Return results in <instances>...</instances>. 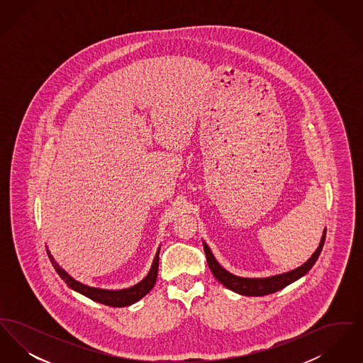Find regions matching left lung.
Segmentation results:
<instances>
[{"label":"left lung","instance_id":"8db88e82","mask_svg":"<svg viewBox=\"0 0 363 363\" xmlns=\"http://www.w3.org/2000/svg\"><path fill=\"white\" fill-rule=\"evenodd\" d=\"M325 234H327V228L324 230V234L321 237L318 247L315 249V252L311 255V259H308L306 262H303L301 267L295 268L290 272H284V274H279L275 277H242L233 275L228 271H225V268L216 261L211 249L208 247L207 243L203 242V245H204L208 267H209L211 272L213 274V277L218 279V281H220L225 287L234 293L247 295V296H262V295L277 293L279 290L294 283L295 280L305 277L311 271V267L315 264V261L323 250V246L325 242Z\"/></svg>","mask_w":363,"mask_h":363}]
</instances>
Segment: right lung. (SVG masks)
<instances>
[{
	"label": "right lung",
	"mask_w": 363,
	"mask_h": 363,
	"mask_svg": "<svg viewBox=\"0 0 363 363\" xmlns=\"http://www.w3.org/2000/svg\"><path fill=\"white\" fill-rule=\"evenodd\" d=\"M159 250L156 252L155 259L151 265V269L148 272V275L144 277L141 281H138V284L129 287V289H122V290H104V289H96V287H89L86 284H83L80 281H77L76 279L70 277L69 274L62 269L57 261L54 259L50 252L48 250V255L50 257L52 267L55 268L57 274L61 277V279L69 286L72 290H74L76 293L83 294L86 298L99 302L106 306H111V308H123V306H129L135 302L140 301L143 296H145L147 294L152 290V287L155 286L156 277H157V268H159Z\"/></svg>",
	"instance_id": "right-lung-1"
}]
</instances>
